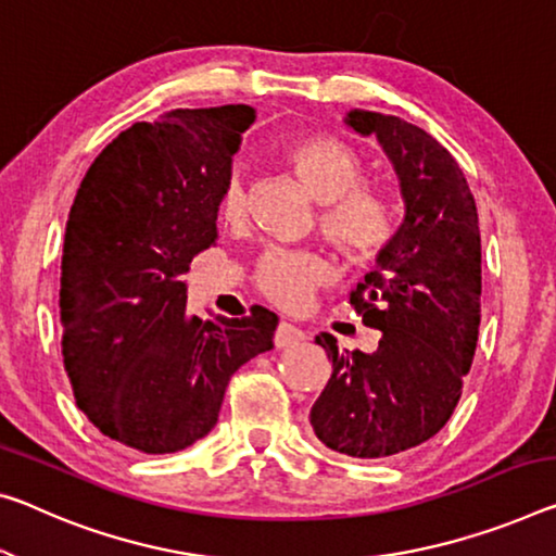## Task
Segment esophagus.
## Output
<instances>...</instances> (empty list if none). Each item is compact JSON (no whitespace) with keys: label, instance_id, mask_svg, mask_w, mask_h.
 Wrapping results in <instances>:
<instances>
[{"label":"esophagus","instance_id":"1","mask_svg":"<svg viewBox=\"0 0 556 556\" xmlns=\"http://www.w3.org/2000/svg\"><path fill=\"white\" fill-rule=\"evenodd\" d=\"M302 339H304V331L299 329V326L289 324V321H279L277 331H275V346H277V349L292 346V343L302 341Z\"/></svg>","mask_w":556,"mask_h":556}]
</instances>
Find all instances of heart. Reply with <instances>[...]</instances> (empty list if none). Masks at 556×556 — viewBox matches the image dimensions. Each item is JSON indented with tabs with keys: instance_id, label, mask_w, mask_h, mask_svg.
Returning a JSON list of instances; mask_svg holds the SVG:
<instances>
[{
	"instance_id": "b5f03b06",
	"label": "heart",
	"mask_w": 556,
	"mask_h": 556,
	"mask_svg": "<svg viewBox=\"0 0 556 556\" xmlns=\"http://www.w3.org/2000/svg\"><path fill=\"white\" fill-rule=\"evenodd\" d=\"M287 163L319 202V230L351 264L368 267L391 250L399 235V210L378 185L364 180V161L333 136H304L285 148ZM217 213L227 225L247 215L244 175L232 167L217 198ZM326 277V262L309 250L269 247L257 260L252 281L262 296L281 309H299Z\"/></svg>"
}]
</instances>
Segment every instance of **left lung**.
I'll return each mask as SVG.
<instances>
[{
  "mask_svg": "<svg viewBox=\"0 0 556 556\" xmlns=\"http://www.w3.org/2000/svg\"><path fill=\"white\" fill-rule=\"evenodd\" d=\"M346 123L389 155L405 217L351 292L364 324L381 331L378 349L341 354L331 333L316 337L331 378L309 420L326 447L371 460L426 443L451 420L478 346L482 252L470 185L433 136L374 111H351Z\"/></svg>",
  "mask_w": 556,
  "mask_h": 556,
  "instance_id": "8db88e82",
  "label": "left lung"
}]
</instances>
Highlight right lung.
<instances>
[{
    "instance_id": "obj_1",
    "label": "right lung",
    "mask_w": 556,
    "mask_h": 556,
    "mask_svg": "<svg viewBox=\"0 0 556 556\" xmlns=\"http://www.w3.org/2000/svg\"><path fill=\"white\" fill-rule=\"evenodd\" d=\"M242 103L134 123L88 167L61 257V354L76 405L116 443L178 453L215 428L227 383L275 343L277 314H185L182 275L217 242V198Z\"/></svg>"
}]
</instances>
